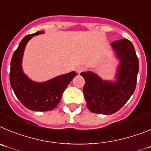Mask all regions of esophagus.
I'll return each instance as SVG.
<instances>
[{
    "mask_svg": "<svg viewBox=\"0 0 151 151\" xmlns=\"http://www.w3.org/2000/svg\"><path fill=\"white\" fill-rule=\"evenodd\" d=\"M75 70H76V71L78 73V74H81L82 71H83L84 68H83V67L82 65H78V66H77V67H76Z\"/></svg>",
    "mask_w": 151,
    "mask_h": 151,
    "instance_id": "34e87169",
    "label": "esophagus"
}]
</instances>
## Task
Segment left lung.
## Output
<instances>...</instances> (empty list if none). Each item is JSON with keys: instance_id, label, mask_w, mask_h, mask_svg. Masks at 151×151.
<instances>
[{"instance_id": "left-lung-1", "label": "left lung", "mask_w": 151, "mask_h": 151, "mask_svg": "<svg viewBox=\"0 0 151 151\" xmlns=\"http://www.w3.org/2000/svg\"><path fill=\"white\" fill-rule=\"evenodd\" d=\"M111 47L119 63L114 81L103 80L93 71L82 72L85 80L83 95L92 113L111 115L127 102L135 89L139 68L132 43L127 39L113 42Z\"/></svg>"}]
</instances>
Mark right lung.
Wrapping results in <instances>:
<instances>
[{
	"label": "right lung",
	"mask_w": 151,
	"mask_h": 151,
	"mask_svg": "<svg viewBox=\"0 0 151 151\" xmlns=\"http://www.w3.org/2000/svg\"><path fill=\"white\" fill-rule=\"evenodd\" d=\"M43 31L25 36L13 53L10 63L9 81L17 99L25 108L36 111H52L58 106L62 93L77 75L75 71L57 76L45 82H35L24 73L22 58L28 42Z\"/></svg>",
	"instance_id": "obj_1"
}]
</instances>
